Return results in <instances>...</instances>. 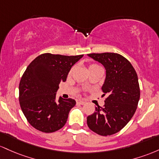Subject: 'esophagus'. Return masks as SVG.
<instances>
[{
	"instance_id": "34e87169",
	"label": "esophagus",
	"mask_w": 159,
	"mask_h": 159,
	"mask_svg": "<svg viewBox=\"0 0 159 159\" xmlns=\"http://www.w3.org/2000/svg\"><path fill=\"white\" fill-rule=\"evenodd\" d=\"M77 103H80V104L83 105V104H85V101H82V100H78V101H77Z\"/></svg>"
}]
</instances>
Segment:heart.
<instances>
[{
	"label": "heart",
	"instance_id": "b5f03b06",
	"mask_svg": "<svg viewBox=\"0 0 159 159\" xmlns=\"http://www.w3.org/2000/svg\"><path fill=\"white\" fill-rule=\"evenodd\" d=\"M100 67V66L97 65H91L89 66V68H92V67Z\"/></svg>",
	"mask_w": 159,
	"mask_h": 159
}]
</instances>
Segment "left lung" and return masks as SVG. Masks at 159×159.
I'll list each match as a JSON object with an SVG mask.
<instances>
[{"label":"left lung","mask_w":159,"mask_h":159,"mask_svg":"<svg viewBox=\"0 0 159 159\" xmlns=\"http://www.w3.org/2000/svg\"><path fill=\"white\" fill-rule=\"evenodd\" d=\"M106 70L102 89L107 94L103 107L87 117V125L101 136L114 134L122 130L132 118L140 100V87L136 71L125 57L117 53L88 54Z\"/></svg>","instance_id":"obj_1"}]
</instances>
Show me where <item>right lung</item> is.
<instances>
[{"mask_svg":"<svg viewBox=\"0 0 159 159\" xmlns=\"http://www.w3.org/2000/svg\"><path fill=\"white\" fill-rule=\"evenodd\" d=\"M83 56L44 53L26 68L19 83V103L28 122L37 130L55 132L67 122L76 101L61 97L57 101L56 92L72 66Z\"/></svg>","mask_w":159,"mask_h":159,"instance_id":"obj_1","label":"right lung"}]
</instances>
